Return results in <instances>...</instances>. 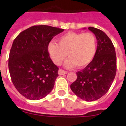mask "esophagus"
<instances>
[{
    "label": "esophagus",
    "instance_id": "1",
    "mask_svg": "<svg viewBox=\"0 0 126 126\" xmlns=\"http://www.w3.org/2000/svg\"><path fill=\"white\" fill-rule=\"evenodd\" d=\"M67 73V72L66 71H64L63 69H59V71H58V74L59 75H66Z\"/></svg>",
    "mask_w": 126,
    "mask_h": 126
}]
</instances>
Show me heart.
Masks as SVG:
<instances>
[{"mask_svg":"<svg viewBox=\"0 0 126 126\" xmlns=\"http://www.w3.org/2000/svg\"><path fill=\"white\" fill-rule=\"evenodd\" d=\"M97 47V38L91 32H69L58 38L57 44L50 42L47 50L55 65H60L67 55L69 59L65 61V67L80 69L93 61Z\"/></svg>","mask_w":126,"mask_h":126,"instance_id":"1","label":"heart"}]
</instances>
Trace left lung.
<instances>
[{"label": "left lung", "instance_id": "1", "mask_svg": "<svg viewBox=\"0 0 126 126\" xmlns=\"http://www.w3.org/2000/svg\"><path fill=\"white\" fill-rule=\"evenodd\" d=\"M97 40V52L93 61L77 72V80L71 85L76 95L86 101L99 99L110 88L116 73V56L109 36L100 29L88 27Z\"/></svg>", "mask_w": 126, "mask_h": 126}]
</instances>
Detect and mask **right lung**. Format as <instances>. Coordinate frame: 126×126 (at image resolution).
<instances>
[{
	"label": "right lung",
	"mask_w": 126,
	"mask_h": 126,
	"mask_svg": "<svg viewBox=\"0 0 126 126\" xmlns=\"http://www.w3.org/2000/svg\"><path fill=\"white\" fill-rule=\"evenodd\" d=\"M63 31L34 25L20 32L14 40L9 55V72L15 88L25 97L40 99L53 89L59 68L51 61L47 46Z\"/></svg>",
	"instance_id": "right-lung-1"
}]
</instances>
